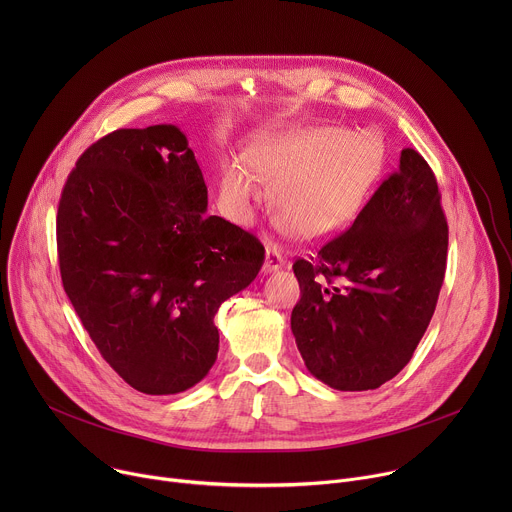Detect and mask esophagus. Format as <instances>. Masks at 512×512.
Segmentation results:
<instances>
[{
    "instance_id": "obj_1",
    "label": "esophagus",
    "mask_w": 512,
    "mask_h": 512,
    "mask_svg": "<svg viewBox=\"0 0 512 512\" xmlns=\"http://www.w3.org/2000/svg\"><path fill=\"white\" fill-rule=\"evenodd\" d=\"M285 265V259L281 257V253L275 247H267L265 249V261H263V273H271L277 271Z\"/></svg>"
}]
</instances>
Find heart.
I'll list each match as a JSON object with an SVG mask.
<instances>
[{
	"label": "heart",
	"instance_id": "1",
	"mask_svg": "<svg viewBox=\"0 0 512 512\" xmlns=\"http://www.w3.org/2000/svg\"><path fill=\"white\" fill-rule=\"evenodd\" d=\"M387 162V143L375 129L312 127L259 141L247 168L229 164L221 198L237 218H249L257 184L271 192L277 225L300 239H324L346 229L373 194Z\"/></svg>",
	"mask_w": 512,
	"mask_h": 512
}]
</instances>
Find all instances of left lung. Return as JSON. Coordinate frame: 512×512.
I'll list each match as a JSON object with an SVG mask.
<instances>
[{
	"mask_svg": "<svg viewBox=\"0 0 512 512\" xmlns=\"http://www.w3.org/2000/svg\"><path fill=\"white\" fill-rule=\"evenodd\" d=\"M448 223L435 176L411 148L356 216L298 259L291 332L308 371L338 391H369L411 360L446 275Z\"/></svg>",
	"mask_w": 512,
	"mask_h": 512,
	"instance_id": "8db88e82",
	"label": "left lung"
}]
</instances>
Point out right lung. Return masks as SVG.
<instances>
[{
    "label": "right lung",
    "instance_id": "1",
    "mask_svg": "<svg viewBox=\"0 0 512 512\" xmlns=\"http://www.w3.org/2000/svg\"><path fill=\"white\" fill-rule=\"evenodd\" d=\"M176 125L117 129L79 158L56 216L66 296L109 367L145 395L200 383L214 316L263 265V245L221 216Z\"/></svg>",
    "mask_w": 512,
    "mask_h": 512
}]
</instances>
